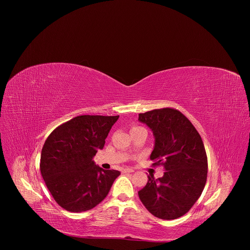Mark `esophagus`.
I'll return each instance as SVG.
<instances>
[{
	"mask_svg": "<svg viewBox=\"0 0 250 250\" xmlns=\"http://www.w3.org/2000/svg\"><path fill=\"white\" fill-rule=\"evenodd\" d=\"M122 172H123V173H132V172H134V170L131 169V168H124V169L122 170Z\"/></svg>",
	"mask_w": 250,
	"mask_h": 250,
	"instance_id": "34e87169",
	"label": "esophagus"
}]
</instances>
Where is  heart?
Segmentation results:
<instances>
[{
  "mask_svg": "<svg viewBox=\"0 0 250 250\" xmlns=\"http://www.w3.org/2000/svg\"><path fill=\"white\" fill-rule=\"evenodd\" d=\"M134 128H136V127H134Z\"/></svg>",
  "mask_w": 250,
  "mask_h": 250,
  "instance_id": "b5f03b06",
  "label": "heart"
}]
</instances>
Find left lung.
I'll use <instances>...</instances> for the list:
<instances>
[{"instance_id": "1", "label": "left lung", "mask_w": 250, "mask_h": 250, "mask_svg": "<svg viewBox=\"0 0 250 250\" xmlns=\"http://www.w3.org/2000/svg\"><path fill=\"white\" fill-rule=\"evenodd\" d=\"M155 138L150 159L163 166L164 176H148L139 196L145 208L162 219L187 214L200 197L208 173L202 139L191 122L178 109L164 107L139 114Z\"/></svg>"}]
</instances>
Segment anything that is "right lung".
<instances>
[{"label": "right lung", "mask_w": 250, "mask_h": 250, "mask_svg": "<svg viewBox=\"0 0 250 250\" xmlns=\"http://www.w3.org/2000/svg\"><path fill=\"white\" fill-rule=\"evenodd\" d=\"M118 117L79 115L47 138L41 151V175L56 202L66 211L80 213L94 208L120 175L118 170H105L93 161Z\"/></svg>", "instance_id": "right-lung-1"}]
</instances>
